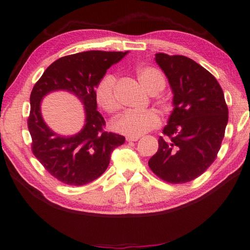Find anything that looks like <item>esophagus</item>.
<instances>
[{"instance_id":"1","label":"esophagus","mask_w":250,"mask_h":250,"mask_svg":"<svg viewBox=\"0 0 250 250\" xmlns=\"http://www.w3.org/2000/svg\"><path fill=\"white\" fill-rule=\"evenodd\" d=\"M138 139H139L138 136H126L127 142H136V141H138Z\"/></svg>"}]
</instances>
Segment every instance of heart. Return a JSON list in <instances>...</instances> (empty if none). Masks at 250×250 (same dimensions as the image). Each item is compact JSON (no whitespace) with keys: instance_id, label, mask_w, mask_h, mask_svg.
Wrapping results in <instances>:
<instances>
[{"instance_id":"1","label":"heart","mask_w":250,"mask_h":250,"mask_svg":"<svg viewBox=\"0 0 250 250\" xmlns=\"http://www.w3.org/2000/svg\"><path fill=\"white\" fill-rule=\"evenodd\" d=\"M137 79L149 94L156 95L165 87V78L158 69L143 66L136 70ZM115 75H104L96 89L98 103L107 113H114L119 108L116 94ZM161 124L159 115L151 109L146 111H127L121 114L113 123L114 129L126 136H141L148 131L158 127Z\"/></svg>"}]
</instances>
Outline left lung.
<instances>
[{"label": "left lung", "instance_id": "obj_1", "mask_svg": "<svg viewBox=\"0 0 250 250\" xmlns=\"http://www.w3.org/2000/svg\"><path fill=\"white\" fill-rule=\"evenodd\" d=\"M155 62L172 91L173 109L159 138V150L148 164L169 183L199 177L220 149L228 124V107L217 80L199 63L182 55L156 53Z\"/></svg>", "mask_w": 250, "mask_h": 250}]
</instances>
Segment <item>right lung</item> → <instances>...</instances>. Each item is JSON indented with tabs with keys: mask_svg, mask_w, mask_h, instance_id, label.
Instances as JSON below:
<instances>
[{
	"mask_svg": "<svg viewBox=\"0 0 250 250\" xmlns=\"http://www.w3.org/2000/svg\"><path fill=\"white\" fill-rule=\"evenodd\" d=\"M126 54L127 51H88L63 56L51 63L35 84L27 120L32 151L61 182L75 187L92 182L106 170L114 149L125 143L123 135L103 131L105 120L97 111L96 88L107 69ZM57 90L70 92L84 106V125L73 136L57 135L42 118V99Z\"/></svg>",
	"mask_w": 250,
	"mask_h": 250,
	"instance_id": "right-lung-1",
	"label": "right lung"
}]
</instances>
